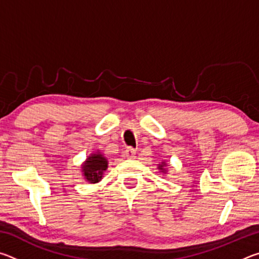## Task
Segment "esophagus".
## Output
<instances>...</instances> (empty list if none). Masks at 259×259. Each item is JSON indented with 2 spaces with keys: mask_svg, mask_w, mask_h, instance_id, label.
<instances>
[{
  "mask_svg": "<svg viewBox=\"0 0 259 259\" xmlns=\"http://www.w3.org/2000/svg\"><path fill=\"white\" fill-rule=\"evenodd\" d=\"M135 155H136V150L133 147H128L124 151V156L128 157V159H135Z\"/></svg>",
  "mask_w": 259,
  "mask_h": 259,
  "instance_id": "obj_1",
  "label": "esophagus"
}]
</instances>
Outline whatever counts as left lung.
<instances>
[{
	"label": "left lung",
	"mask_w": 259,
	"mask_h": 259,
	"mask_svg": "<svg viewBox=\"0 0 259 259\" xmlns=\"http://www.w3.org/2000/svg\"><path fill=\"white\" fill-rule=\"evenodd\" d=\"M159 170H161L162 172H166V170H165V163H164V162H162L161 164H159Z\"/></svg>",
	"instance_id": "left-lung-1"
}]
</instances>
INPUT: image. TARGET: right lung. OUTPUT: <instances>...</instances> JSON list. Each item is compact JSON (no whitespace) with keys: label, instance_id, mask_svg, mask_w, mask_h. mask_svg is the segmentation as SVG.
Here are the masks:
<instances>
[{"label":"right lung","instance_id":"add662e5","mask_svg":"<svg viewBox=\"0 0 259 259\" xmlns=\"http://www.w3.org/2000/svg\"><path fill=\"white\" fill-rule=\"evenodd\" d=\"M108 161L100 153L91 154L82 164V172L85 181L90 184H96L102 181L103 174L107 169Z\"/></svg>","mask_w":259,"mask_h":259}]
</instances>
